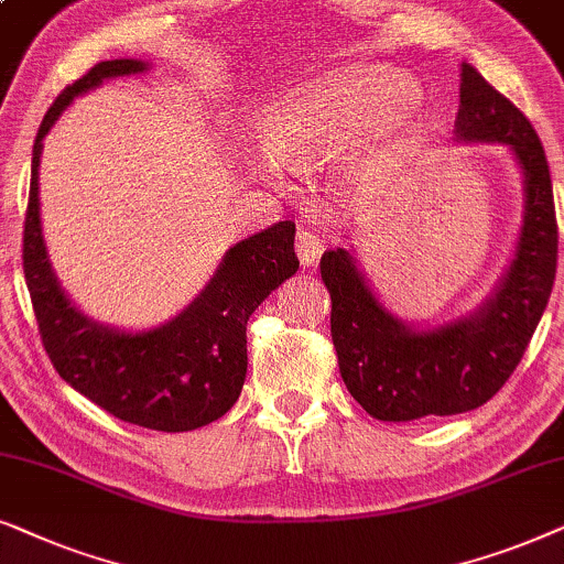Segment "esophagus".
<instances>
[{
	"label": "esophagus",
	"mask_w": 564,
	"mask_h": 564,
	"mask_svg": "<svg viewBox=\"0 0 564 564\" xmlns=\"http://www.w3.org/2000/svg\"><path fill=\"white\" fill-rule=\"evenodd\" d=\"M322 252H325V239H322L319 235H314V231H306V229L299 231V235H296V254H299V260H302L304 268L317 265Z\"/></svg>",
	"instance_id": "34e87169"
}]
</instances>
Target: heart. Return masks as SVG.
<instances>
[{
    "instance_id": "heart-1",
    "label": "heart",
    "mask_w": 564,
    "mask_h": 564,
    "mask_svg": "<svg viewBox=\"0 0 564 564\" xmlns=\"http://www.w3.org/2000/svg\"><path fill=\"white\" fill-rule=\"evenodd\" d=\"M415 85L392 69L364 66L312 82L270 105L260 123L268 156L286 167H312L345 152L384 120L410 131Z\"/></svg>"
}]
</instances>
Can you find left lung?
Instances as JSON below:
<instances>
[{
  "label": "left lung",
  "mask_w": 564,
  "mask_h": 564,
  "mask_svg": "<svg viewBox=\"0 0 564 564\" xmlns=\"http://www.w3.org/2000/svg\"><path fill=\"white\" fill-rule=\"evenodd\" d=\"M454 133L464 144L510 147L523 172L516 258L482 306L420 329L384 310L348 250H327L319 260L340 377L352 400L387 423L459 415L492 400L521 364L557 273V216L542 141L471 64H462Z\"/></svg>",
  "instance_id": "left-lung-1"
}]
</instances>
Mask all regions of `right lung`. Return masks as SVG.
<instances>
[{"mask_svg": "<svg viewBox=\"0 0 564 564\" xmlns=\"http://www.w3.org/2000/svg\"><path fill=\"white\" fill-rule=\"evenodd\" d=\"M139 58L100 62L51 105L33 144L22 270L43 348L66 384L123 423L183 433L219 420L247 373V319L299 270L294 221H278L224 254L206 289L160 327L126 333L82 314L51 268L41 229L37 167L43 139L74 97L105 79L147 72Z\"/></svg>", "mask_w": 564, "mask_h": 564, "instance_id": "1", "label": "right lung"}]
</instances>
